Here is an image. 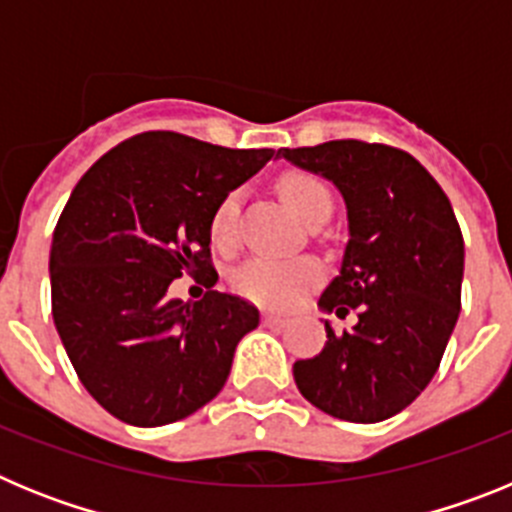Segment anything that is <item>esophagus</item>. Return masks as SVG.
<instances>
[{
  "mask_svg": "<svg viewBox=\"0 0 512 512\" xmlns=\"http://www.w3.org/2000/svg\"><path fill=\"white\" fill-rule=\"evenodd\" d=\"M284 323H287L284 315H277V312H264V325H277V328H282Z\"/></svg>",
  "mask_w": 512,
  "mask_h": 512,
  "instance_id": "34e87169",
  "label": "esophagus"
}]
</instances>
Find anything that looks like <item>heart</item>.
Returning a JSON list of instances; mask_svg holds the SVG:
<instances>
[{"label": "heart", "instance_id": "heart-1", "mask_svg": "<svg viewBox=\"0 0 512 512\" xmlns=\"http://www.w3.org/2000/svg\"><path fill=\"white\" fill-rule=\"evenodd\" d=\"M279 194L287 207L310 223L330 207V192L310 174H287L279 179ZM241 205V192H228L217 202L210 220V238L215 246L228 248L235 238V215ZM320 279V266L310 259H269L253 256L233 271V287L238 295L266 307H287L302 297Z\"/></svg>", "mask_w": 512, "mask_h": 512}]
</instances>
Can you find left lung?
Instances as JSON below:
<instances>
[{"label": "left lung", "instance_id": "8db88e82", "mask_svg": "<svg viewBox=\"0 0 512 512\" xmlns=\"http://www.w3.org/2000/svg\"><path fill=\"white\" fill-rule=\"evenodd\" d=\"M277 156L341 192L348 241L318 307L359 312L343 333L323 320V351L292 366L297 390L333 418H392L428 387L459 320L464 238L449 197L410 153L379 143L328 140Z\"/></svg>", "mask_w": 512, "mask_h": 512}]
</instances>
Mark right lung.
Listing matches in <instances>:
<instances>
[{"label": "right lung", "mask_w": 512, "mask_h": 512, "mask_svg": "<svg viewBox=\"0 0 512 512\" xmlns=\"http://www.w3.org/2000/svg\"><path fill=\"white\" fill-rule=\"evenodd\" d=\"M271 158L153 130L104 153L71 192L48 261L53 323L81 384L122 423H174L223 390L259 310L215 289L184 302L169 287L184 271L217 279L212 212Z\"/></svg>", "instance_id": "right-lung-1"}]
</instances>
